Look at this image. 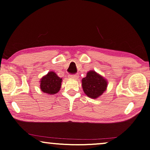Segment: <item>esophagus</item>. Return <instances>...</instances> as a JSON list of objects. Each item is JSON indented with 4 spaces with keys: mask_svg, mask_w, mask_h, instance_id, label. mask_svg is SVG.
Here are the masks:
<instances>
[{
    "mask_svg": "<svg viewBox=\"0 0 150 150\" xmlns=\"http://www.w3.org/2000/svg\"><path fill=\"white\" fill-rule=\"evenodd\" d=\"M70 77H71V78L77 79L78 78V75H77V74H73V75H70Z\"/></svg>",
    "mask_w": 150,
    "mask_h": 150,
    "instance_id": "1",
    "label": "esophagus"
}]
</instances>
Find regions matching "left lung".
Segmentation results:
<instances>
[{"label": "left lung", "instance_id": "left-lung-1", "mask_svg": "<svg viewBox=\"0 0 150 150\" xmlns=\"http://www.w3.org/2000/svg\"><path fill=\"white\" fill-rule=\"evenodd\" d=\"M81 84L85 94L93 99L101 96L107 86V80L93 71L87 73L86 77L81 80Z\"/></svg>", "mask_w": 150, "mask_h": 150}]
</instances>
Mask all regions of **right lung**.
Listing matches in <instances>:
<instances>
[{
	"instance_id": "right-lung-1",
	"label": "right lung",
	"mask_w": 150,
	"mask_h": 150,
	"mask_svg": "<svg viewBox=\"0 0 150 150\" xmlns=\"http://www.w3.org/2000/svg\"><path fill=\"white\" fill-rule=\"evenodd\" d=\"M62 78L58 77L54 72H49L41 78L40 88L45 93L55 94L59 91L62 85Z\"/></svg>"
}]
</instances>
